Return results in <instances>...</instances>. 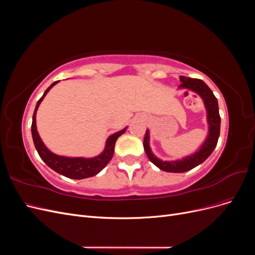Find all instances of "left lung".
I'll list each match as a JSON object with an SVG mask.
<instances>
[{
    "label": "left lung",
    "mask_w": 255,
    "mask_h": 255,
    "mask_svg": "<svg viewBox=\"0 0 255 255\" xmlns=\"http://www.w3.org/2000/svg\"><path fill=\"white\" fill-rule=\"evenodd\" d=\"M181 82V88H187L195 91L203 99L207 111V121L208 125H210V133H208L207 139L201 146V149L197 151L195 154H192V155L182 160L163 161L152 154L149 146V132L145 130L143 138V148L146 155H148L149 159L154 165L158 167L160 170L166 172H185L191 170L192 168L197 167L200 164H202L203 161L211 155L215 149V146L217 145L218 138L220 135V115L218 109V102L217 99L214 96L213 91L202 80L185 78V76L182 75Z\"/></svg>",
    "instance_id": "obj_1"
}]
</instances>
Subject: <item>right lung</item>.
I'll return each instance as SVG.
<instances>
[{
  "instance_id": "add662e5",
  "label": "right lung",
  "mask_w": 255,
  "mask_h": 255,
  "mask_svg": "<svg viewBox=\"0 0 255 255\" xmlns=\"http://www.w3.org/2000/svg\"><path fill=\"white\" fill-rule=\"evenodd\" d=\"M56 83H58V81L54 82L51 86L45 90L43 96L38 100L37 105H36V109L33 115V122H32V136H33L35 148L44 163L47 164L51 169H53L54 171H56L61 175L70 177V179H74V180H81V179H86V177L94 176L101 171L102 169L110 163V160L114 155L116 140L118 139L119 136H121L126 132V128L110 136L109 139L106 141L104 152L101 154V155H99L97 157L70 158V157L58 156V155H55V154H53L45 148V145L41 141L39 135H38L37 128H36V112L38 110V106H39V104L41 103L42 99L44 98V96L48 94L49 90Z\"/></svg>"
}]
</instances>
